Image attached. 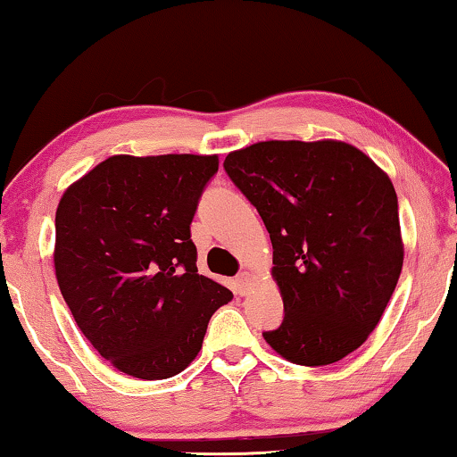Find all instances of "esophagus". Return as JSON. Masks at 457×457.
Listing matches in <instances>:
<instances>
[{"mask_svg":"<svg viewBox=\"0 0 457 457\" xmlns=\"http://www.w3.org/2000/svg\"><path fill=\"white\" fill-rule=\"evenodd\" d=\"M252 285H254V275H252V272H242V275H237V278H236L237 294L246 295Z\"/></svg>","mask_w":457,"mask_h":457,"instance_id":"34e87169","label":"esophagus"}]
</instances>
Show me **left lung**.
I'll list each match as a JSON object with an SVG mask.
<instances>
[{"label":"left lung","instance_id":"1","mask_svg":"<svg viewBox=\"0 0 457 457\" xmlns=\"http://www.w3.org/2000/svg\"><path fill=\"white\" fill-rule=\"evenodd\" d=\"M223 168L270 234L285 308L281 326L262 332L270 349L305 367L357 351L404 262L390 176L338 139L258 141L229 152Z\"/></svg>","mask_w":457,"mask_h":457}]
</instances>
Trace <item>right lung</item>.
<instances>
[{
	"label": "right lung",
	"mask_w": 457,
	"mask_h": 457,
	"mask_svg": "<svg viewBox=\"0 0 457 457\" xmlns=\"http://www.w3.org/2000/svg\"><path fill=\"white\" fill-rule=\"evenodd\" d=\"M217 155H111L65 188L54 275L71 316L112 367L166 379L199 355L231 291L196 270V203Z\"/></svg>",
	"instance_id": "add662e5"
}]
</instances>
